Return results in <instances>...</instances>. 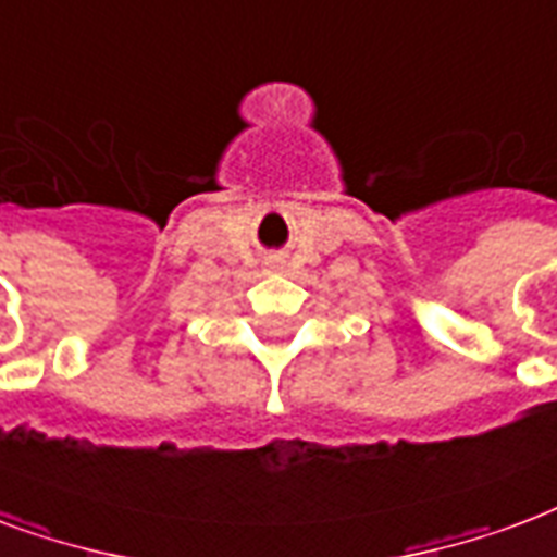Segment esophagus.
Segmentation results:
<instances>
[{"instance_id": "esophagus-1", "label": "esophagus", "mask_w": 557, "mask_h": 557, "mask_svg": "<svg viewBox=\"0 0 557 557\" xmlns=\"http://www.w3.org/2000/svg\"><path fill=\"white\" fill-rule=\"evenodd\" d=\"M269 269H280V265H277V260H271V262H269Z\"/></svg>"}]
</instances>
